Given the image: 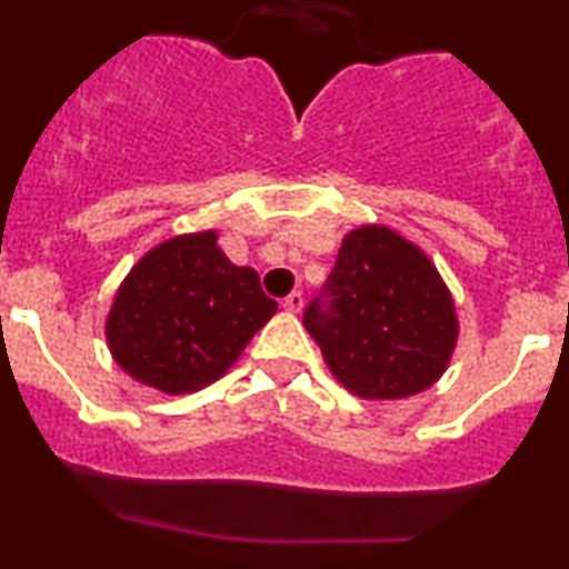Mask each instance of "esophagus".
Returning <instances> with one entry per match:
<instances>
[{
	"label": "esophagus",
	"mask_w": 569,
	"mask_h": 569,
	"mask_svg": "<svg viewBox=\"0 0 569 569\" xmlns=\"http://www.w3.org/2000/svg\"><path fill=\"white\" fill-rule=\"evenodd\" d=\"M302 306H306V297H302V291H291L283 302L286 311H291V313H300Z\"/></svg>",
	"instance_id": "34e87169"
}]
</instances>
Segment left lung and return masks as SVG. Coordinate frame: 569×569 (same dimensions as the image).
Listing matches in <instances>:
<instances>
[{"mask_svg":"<svg viewBox=\"0 0 569 569\" xmlns=\"http://www.w3.org/2000/svg\"><path fill=\"white\" fill-rule=\"evenodd\" d=\"M302 325L347 391L405 399L443 377L460 321L429 256L386 226L343 237L325 291Z\"/></svg>","mask_w":569,"mask_h":569,"instance_id":"8db88e82","label":"left lung"}]
</instances>
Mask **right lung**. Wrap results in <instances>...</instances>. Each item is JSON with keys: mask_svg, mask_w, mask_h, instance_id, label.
<instances>
[{"mask_svg": "<svg viewBox=\"0 0 569 569\" xmlns=\"http://www.w3.org/2000/svg\"><path fill=\"white\" fill-rule=\"evenodd\" d=\"M274 311L256 269L228 261L217 231L183 233L126 274L109 308L107 343L142 386L192 393L220 380Z\"/></svg>", "mask_w": 569, "mask_h": 569, "instance_id": "1", "label": "right lung"}]
</instances>
